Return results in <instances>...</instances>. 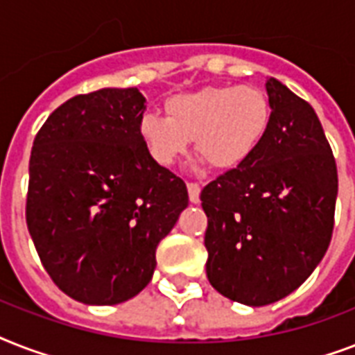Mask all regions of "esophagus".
I'll use <instances>...</instances> for the list:
<instances>
[{"label":"esophagus","instance_id":"1","mask_svg":"<svg viewBox=\"0 0 355 355\" xmlns=\"http://www.w3.org/2000/svg\"><path fill=\"white\" fill-rule=\"evenodd\" d=\"M188 193H189V200L193 202V205H199L200 202V186L195 182H188Z\"/></svg>","mask_w":355,"mask_h":355}]
</instances>
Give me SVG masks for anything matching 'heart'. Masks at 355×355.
I'll list each match as a JSON object with an SVG mask.
<instances>
[{
    "label": "heart",
    "instance_id": "1",
    "mask_svg": "<svg viewBox=\"0 0 355 355\" xmlns=\"http://www.w3.org/2000/svg\"><path fill=\"white\" fill-rule=\"evenodd\" d=\"M166 118L145 114L138 132L150 158L171 167L188 153L191 139L217 169H236L254 156L269 132L270 101L252 85L205 86L169 97Z\"/></svg>",
    "mask_w": 355,
    "mask_h": 355
}]
</instances>
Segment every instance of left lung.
<instances>
[{
  "label": "left lung",
  "instance_id": "1",
  "mask_svg": "<svg viewBox=\"0 0 355 355\" xmlns=\"http://www.w3.org/2000/svg\"><path fill=\"white\" fill-rule=\"evenodd\" d=\"M265 88L272 118L263 144L200 193L208 280L254 308L291 295L324 258L339 186L311 105L272 77Z\"/></svg>",
  "mask_w": 355,
  "mask_h": 355
}]
</instances>
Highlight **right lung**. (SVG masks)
<instances>
[{"label": "right lung", "mask_w": 355, "mask_h": 355, "mask_svg": "<svg viewBox=\"0 0 355 355\" xmlns=\"http://www.w3.org/2000/svg\"><path fill=\"white\" fill-rule=\"evenodd\" d=\"M138 88L75 96L42 125L25 219L42 265L68 297L112 306L153 278L156 247L188 206L186 184L150 158Z\"/></svg>", "instance_id": "add662e5"}]
</instances>
